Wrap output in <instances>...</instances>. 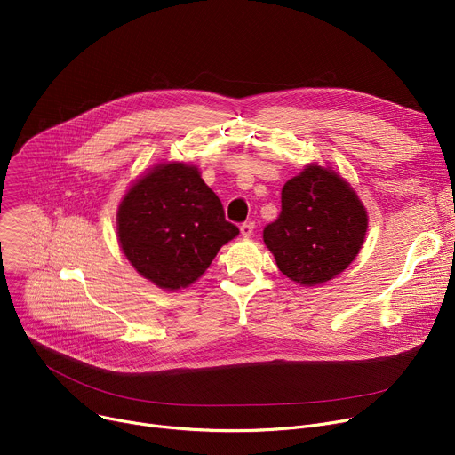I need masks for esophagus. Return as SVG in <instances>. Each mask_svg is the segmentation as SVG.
<instances>
[{
	"instance_id": "obj_1",
	"label": "esophagus",
	"mask_w": 455,
	"mask_h": 455,
	"mask_svg": "<svg viewBox=\"0 0 455 455\" xmlns=\"http://www.w3.org/2000/svg\"><path fill=\"white\" fill-rule=\"evenodd\" d=\"M240 230H242V235H243V237H251V235L254 234V223H252V221H245V223H242Z\"/></svg>"
}]
</instances>
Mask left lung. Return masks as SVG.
Listing matches in <instances>:
<instances>
[{"label":"left lung","mask_w":455,"mask_h":455,"mask_svg":"<svg viewBox=\"0 0 455 455\" xmlns=\"http://www.w3.org/2000/svg\"><path fill=\"white\" fill-rule=\"evenodd\" d=\"M367 212L333 170L307 165L282 188V212L264 228L278 269L304 285L323 283L360 252Z\"/></svg>","instance_id":"8db88e82"}]
</instances>
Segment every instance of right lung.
I'll return each instance as SVG.
<instances>
[{
    "instance_id": "1",
    "label": "right lung",
    "mask_w": 455,
    "mask_h": 455,
    "mask_svg": "<svg viewBox=\"0 0 455 455\" xmlns=\"http://www.w3.org/2000/svg\"><path fill=\"white\" fill-rule=\"evenodd\" d=\"M237 234L197 167L180 162L156 165L117 210V237L127 259L164 290L196 282Z\"/></svg>"
}]
</instances>
